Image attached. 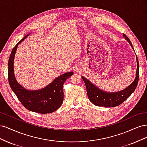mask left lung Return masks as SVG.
Returning a JSON list of instances; mask_svg holds the SVG:
<instances>
[{
	"label": "left lung",
	"instance_id": "8db88e82",
	"mask_svg": "<svg viewBox=\"0 0 147 147\" xmlns=\"http://www.w3.org/2000/svg\"><path fill=\"white\" fill-rule=\"evenodd\" d=\"M123 36L129 43L130 45L134 50L132 43L126 36V35L123 34ZM136 59L137 67L134 81L128 87L121 91L116 92H107L102 91L86 78L82 77L84 83H85L88 98L93 104L99 107H113L121 104L124 101H125L132 94V93L135 91L137 86L139 77V63L137 55Z\"/></svg>",
	"mask_w": 147,
	"mask_h": 147
}]
</instances>
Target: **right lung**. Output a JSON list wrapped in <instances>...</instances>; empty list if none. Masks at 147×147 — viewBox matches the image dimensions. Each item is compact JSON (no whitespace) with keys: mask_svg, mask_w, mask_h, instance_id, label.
Instances as JSON below:
<instances>
[{"mask_svg":"<svg viewBox=\"0 0 147 147\" xmlns=\"http://www.w3.org/2000/svg\"><path fill=\"white\" fill-rule=\"evenodd\" d=\"M29 34L22 39L13 48L8 60V82L13 92L26 109L38 113H50L58 109L63 102V84L73 72L65 73L55 79L41 90L30 91L25 89L16 81L13 70V62L18 45Z\"/></svg>","mask_w":147,"mask_h":147,"instance_id":"right-lung-1","label":"right lung"}]
</instances>
